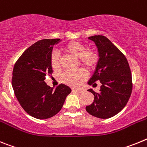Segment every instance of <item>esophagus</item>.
<instances>
[{
	"label": "esophagus",
	"mask_w": 147,
	"mask_h": 147,
	"mask_svg": "<svg viewBox=\"0 0 147 147\" xmlns=\"http://www.w3.org/2000/svg\"><path fill=\"white\" fill-rule=\"evenodd\" d=\"M72 90L73 91L76 92V93H83V92H84V90L83 89H73Z\"/></svg>",
	"instance_id": "obj_1"
}]
</instances>
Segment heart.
<instances>
[{"label":"heart","mask_w":147,"mask_h":147,"mask_svg":"<svg viewBox=\"0 0 147 147\" xmlns=\"http://www.w3.org/2000/svg\"><path fill=\"white\" fill-rule=\"evenodd\" d=\"M62 50L65 53L78 58L80 65L88 72L96 69L99 61L98 53L94 49H88L82 42L71 41L63 46ZM51 66L54 71H59L62 68L60 57L57 51L52 52L50 58ZM87 74L83 70L77 71H67L61 76V82L71 87H78L86 80Z\"/></svg>","instance_id":"b5f03b06"}]
</instances>
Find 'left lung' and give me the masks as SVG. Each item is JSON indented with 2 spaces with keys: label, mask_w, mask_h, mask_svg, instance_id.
I'll return each instance as SVG.
<instances>
[{
  "label": "left lung",
  "mask_w": 147,
  "mask_h": 147,
  "mask_svg": "<svg viewBox=\"0 0 147 147\" xmlns=\"http://www.w3.org/2000/svg\"><path fill=\"white\" fill-rule=\"evenodd\" d=\"M88 39L97 46L99 61L88 82L93 87L101 84L98 93L89 89L94 101L86 106L87 112L99 119H109L119 113L127 105L132 90V74L124 54L109 39L94 35Z\"/></svg>",
  "instance_id": "1"
}]
</instances>
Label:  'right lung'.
<instances>
[{
    "instance_id": "add662e5",
    "label": "right lung",
    "mask_w": 147,
    "mask_h": 147,
    "mask_svg": "<svg viewBox=\"0 0 147 147\" xmlns=\"http://www.w3.org/2000/svg\"><path fill=\"white\" fill-rule=\"evenodd\" d=\"M60 39H45L35 42L15 62L11 84L17 99L32 117L46 119L60 111L71 88L60 84L55 90L45 82L52 74L50 58L53 45Z\"/></svg>"
}]
</instances>
